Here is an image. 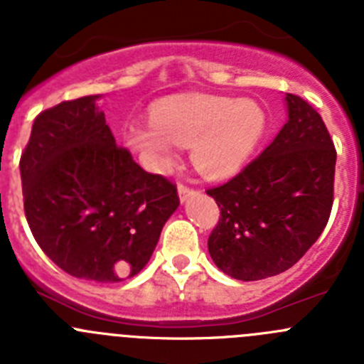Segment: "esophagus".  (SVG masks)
<instances>
[{
  "instance_id": "esophagus-1",
  "label": "esophagus",
  "mask_w": 364,
  "mask_h": 364,
  "mask_svg": "<svg viewBox=\"0 0 364 364\" xmlns=\"http://www.w3.org/2000/svg\"><path fill=\"white\" fill-rule=\"evenodd\" d=\"M193 195H195V189L188 188V186H184V184L178 186V198H180V202H182V204H184V202L188 200L189 197H193Z\"/></svg>"
}]
</instances>
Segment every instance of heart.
I'll return each mask as SVG.
<instances>
[{
	"label": "heart",
	"mask_w": 364,
	"mask_h": 364,
	"mask_svg": "<svg viewBox=\"0 0 364 364\" xmlns=\"http://www.w3.org/2000/svg\"><path fill=\"white\" fill-rule=\"evenodd\" d=\"M266 131L268 114L255 100L200 95L164 100L151 111V124H131L124 140L151 171L167 173L175 146L189 147L193 167L222 180L242 171Z\"/></svg>",
	"instance_id": "b5f03b06"
}]
</instances>
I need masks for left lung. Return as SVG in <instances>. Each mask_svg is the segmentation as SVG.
<instances>
[{"label":"left lung","mask_w":364,"mask_h":364,"mask_svg":"<svg viewBox=\"0 0 364 364\" xmlns=\"http://www.w3.org/2000/svg\"><path fill=\"white\" fill-rule=\"evenodd\" d=\"M288 120L260 156L208 189L220 208L208 250L220 272L260 281L286 272L319 239L333 202L336 147L319 112L284 96Z\"/></svg>","instance_id":"left-lung-1"}]
</instances>
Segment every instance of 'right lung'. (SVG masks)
Listing matches in <instances>:
<instances>
[{"instance_id":"add662e5","label":"right lung","mask_w":364,"mask_h":364,"mask_svg":"<svg viewBox=\"0 0 364 364\" xmlns=\"http://www.w3.org/2000/svg\"><path fill=\"white\" fill-rule=\"evenodd\" d=\"M102 95L38 114L19 160L25 215L45 255L73 277L122 282L149 262L176 188L114 142Z\"/></svg>"}]
</instances>
